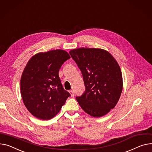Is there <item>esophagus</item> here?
<instances>
[{
  "mask_svg": "<svg viewBox=\"0 0 152 152\" xmlns=\"http://www.w3.org/2000/svg\"><path fill=\"white\" fill-rule=\"evenodd\" d=\"M69 94H70V95H71V96H74V95H75V94H74V92L73 90H69Z\"/></svg>",
  "mask_w": 152,
  "mask_h": 152,
  "instance_id": "esophagus-1",
  "label": "esophagus"
}]
</instances>
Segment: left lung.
<instances>
[{
  "label": "left lung",
  "mask_w": 152,
  "mask_h": 152,
  "mask_svg": "<svg viewBox=\"0 0 152 152\" xmlns=\"http://www.w3.org/2000/svg\"><path fill=\"white\" fill-rule=\"evenodd\" d=\"M69 54L83 76L85 92L76 100L85 112L101 117L114 108L123 89L122 74L116 60L107 50L80 48Z\"/></svg>",
  "instance_id": "left-lung-1"
}]
</instances>
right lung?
Listing matches in <instances>:
<instances>
[{
  "mask_svg": "<svg viewBox=\"0 0 152 152\" xmlns=\"http://www.w3.org/2000/svg\"><path fill=\"white\" fill-rule=\"evenodd\" d=\"M69 58L62 49L38 53L24 68L20 81L21 97L30 113L37 118L54 117L70 96L58 76L60 67Z\"/></svg>",
  "mask_w": 152,
  "mask_h": 152,
  "instance_id": "1",
  "label": "right lung"
}]
</instances>
